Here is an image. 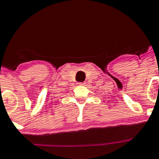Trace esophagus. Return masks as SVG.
<instances>
[{
    "instance_id": "34e87169",
    "label": "esophagus",
    "mask_w": 159,
    "mask_h": 159,
    "mask_svg": "<svg viewBox=\"0 0 159 159\" xmlns=\"http://www.w3.org/2000/svg\"><path fill=\"white\" fill-rule=\"evenodd\" d=\"M79 84H80V85H85L86 83L85 82H82V83H79Z\"/></svg>"
}]
</instances>
